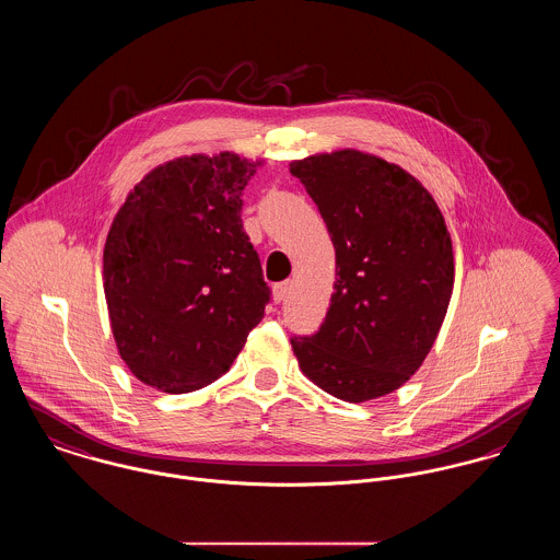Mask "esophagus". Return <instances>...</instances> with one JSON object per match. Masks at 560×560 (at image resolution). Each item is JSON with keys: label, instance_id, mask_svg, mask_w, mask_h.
I'll list each match as a JSON object with an SVG mask.
<instances>
[{"label": "esophagus", "instance_id": "obj_1", "mask_svg": "<svg viewBox=\"0 0 560 560\" xmlns=\"http://www.w3.org/2000/svg\"><path fill=\"white\" fill-rule=\"evenodd\" d=\"M289 282H280V284H276L273 287V302L276 304H280V302H284L287 300V295H289Z\"/></svg>", "mask_w": 560, "mask_h": 560}]
</instances>
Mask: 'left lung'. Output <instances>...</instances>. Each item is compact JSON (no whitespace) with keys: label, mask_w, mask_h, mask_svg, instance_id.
Wrapping results in <instances>:
<instances>
[{"label":"left lung","mask_w":560,"mask_h":560,"mask_svg":"<svg viewBox=\"0 0 560 560\" xmlns=\"http://www.w3.org/2000/svg\"><path fill=\"white\" fill-rule=\"evenodd\" d=\"M336 248L316 334L291 338L305 376L345 402L402 387L430 353L454 291V250L432 195L405 168L357 150L291 162Z\"/></svg>","instance_id":"1"}]
</instances>
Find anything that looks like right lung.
Segmentation results:
<instances>
[{"label": "right lung", "instance_id": "add662e5", "mask_svg": "<svg viewBox=\"0 0 560 560\" xmlns=\"http://www.w3.org/2000/svg\"><path fill=\"white\" fill-rule=\"evenodd\" d=\"M260 162L237 153L184 155L150 171L113 218L104 298L130 372L166 394L220 378L269 302L242 222Z\"/></svg>", "mask_w": 560, "mask_h": 560}]
</instances>
